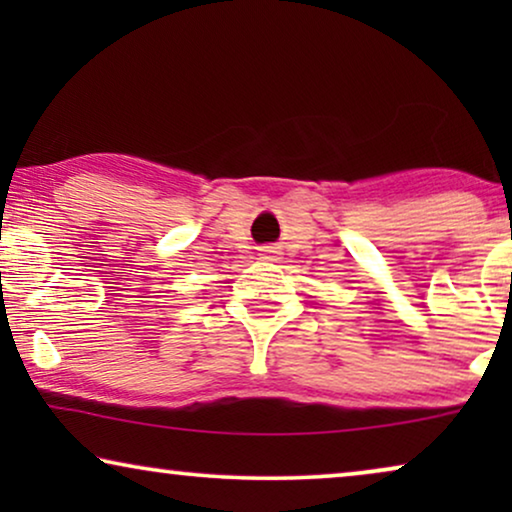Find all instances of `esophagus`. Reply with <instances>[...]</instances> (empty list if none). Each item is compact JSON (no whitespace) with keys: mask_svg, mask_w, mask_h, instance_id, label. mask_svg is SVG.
Returning <instances> with one entry per match:
<instances>
[{"mask_svg":"<svg viewBox=\"0 0 512 512\" xmlns=\"http://www.w3.org/2000/svg\"><path fill=\"white\" fill-rule=\"evenodd\" d=\"M261 258H265V261H275V258H277V247H263L261 249Z\"/></svg>","mask_w":512,"mask_h":512,"instance_id":"34e87169","label":"esophagus"}]
</instances>
